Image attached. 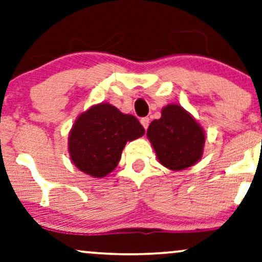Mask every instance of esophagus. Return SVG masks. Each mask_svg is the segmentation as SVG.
Listing matches in <instances>:
<instances>
[{
	"label": "esophagus",
	"mask_w": 262,
	"mask_h": 262,
	"mask_svg": "<svg viewBox=\"0 0 262 262\" xmlns=\"http://www.w3.org/2000/svg\"><path fill=\"white\" fill-rule=\"evenodd\" d=\"M140 122H141L142 127H144L145 129H147L148 124H150V118H148V117H144V118H141Z\"/></svg>",
	"instance_id": "obj_1"
}]
</instances>
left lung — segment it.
I'll return each mask as SVG.
<instances>
[{
    "label": "left lung",
    "instance_id": "left-lung-1",
    "mask_svg": "<svg viewBox=\"0 0 262 262\" xmlns=\"http://www.w3.org/2000/svg\"><path fill=\"white\" fill-rule=\"evenodd\" d=\"M161 114L160 120L151 122L146 133L157 160L174 171L196 164L204 151V129L180 105H167Z\"/></svg>",
    "mask_w": 262,
    "mask_h": 262
}]
</instances>
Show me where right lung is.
I'll use <instances>...</instances> for the list:
<instances>
[{
    "label": "right lung",
    "mask_w": 262,
    "mask_h": 262,
    "mask_svg": "<svg viewBox=\"0 0 262 262\" xmlns=\"http://www.w3.org/2000/svg\"><path fill=\"white\" fill-rule=\"evenodd\" d=\"M144 134L145 129L137 117L101 102L76 118L69 133V155L84 174L104 178L117 167L127 141Z\"/></svg>",
    "instance_id": "right-lung-1"
}]
</instances>
